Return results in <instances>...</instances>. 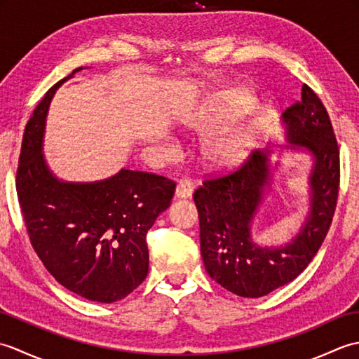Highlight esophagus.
Wrapping results in <instances>:
<instances>
[{
  "label": "esophagus",
  "mask_w": 359,
  "mask_h": 359,
  "mask_svg": "<svg viewBox=\"0 0 359 359\" xmlns=\"http://www.w3.org/2000/svg\"><path fill=\"white\" fill-rule=\"evenodd\" d=\"M194 191V184L189 179H180L177 182V187H175V197L179 199H188V197L193 196Z\"/></svg>",
  "instance_id": "34e87169"
}]
</instances>
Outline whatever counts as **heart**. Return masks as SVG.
Masks as SVG:
<instances>
[{
  "label": "heart",
  "instance_id": "obj_1",
  "mask_svg": "<svg viewBox=\"0 0 359 359\" xmlns=\"http://www.w3.org/2000/svg\"><path fill=\"white\" fill-rule=\"evenodd\" d=\"M248 102L243 97H225L216 109L211 112H205L203 116L197 118L193 126L196 129H208L217 125L228 117L247 108ZM256 143L255 128L245 123V121H233L222 126L217 131L208 135L203 144V156L212 166L226 168L241 163L250 149Z\"/></svg>",
  "mask_w": 359,
  "mask_h": 359
}]
</instances>
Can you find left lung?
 Masks as SVG:
<instances>
[{
  "mask_svg": "<svg viewBox=\"0 0 359 359\" xmlns=\"http://www.w3.org/2000/svg\"><path fill=\"white\" fill-rule=\"evenodd\" d=\"M287 142L313 156L310 212L284 247L251 241V222L271 182L270 151L251 154L238 170L203 180L193 194L201 224V253L211 279L242 297H261L307 269L332 225L339 189V148L325 106L307 85L282 114Z\"/></svg>",
  "mask_w": 359,
  "mask_h": 359,
  "instance_id": "obj_1",
  "label": "left lung"
}]
</instances>
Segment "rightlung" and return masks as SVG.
I'll use <instances>...</instances> for the list:
<instances>
[{
  "instance_id": "1",
  "label": "right lung",
  "mask_w": 359,
  "mask_h": 359,
  "mask_svg": "<svg viewBox=\"0 0 359 359\" xmlns=\"http://www.w3.org/2000/svg\"><path fill=\"white\" fill-rule=\"evenodd\" d=\"M67 79L46 93L26 125L17 170L18 202L46 270L69 292L111 304L147 278V234L170 207L175 182L131 170L94 184L58 180L44 160L43 135L49 103Z\"/></svg>"
}]
</instances>
